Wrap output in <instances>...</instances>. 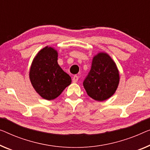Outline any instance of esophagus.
Masks as SVG:
<instances>
[{
	"mask_svg": "<svg viewBox=\"0 0 150 150\" xmlns=\"http://www.w3.org/2000/svg\"><path fill=\"white\" fill-rule=\"evenodd\" d=\"M78 79H79V77H78L77 75H74L73 77V83H76L78 81Z\"/></svg>",
	"mask_w": 150,
	"mask_h": 150,
	"instance_id": "34e87169",
	"label": "esophagus"
}]
</instances>
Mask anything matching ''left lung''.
I'll list each match as a JSON object with an SVG mask.
<instances>
[{
	"mask_svg": "<svg viewBox=\"0 0 150 150\" xmlns=\"http://www.w3.org/2000/svg\"><path fill=\"white\" fill-rule=\"evenodd\" d=\"M119 79L115 62L108 54L100 52L93 57L91 70L83 85L89 97L101 102L115 93Z\"/></svg>",
	"mask_w": 150,
	"mask_h": 150,
	"instance_id": "left-lung-1",
	"label": "left lung"
}]
</instances>
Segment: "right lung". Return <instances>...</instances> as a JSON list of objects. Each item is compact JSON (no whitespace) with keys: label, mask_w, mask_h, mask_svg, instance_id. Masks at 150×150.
I'll list each match as a JSON object with an SVG mask.
<instances>
[{"label":"right lung","mask_w":150,"mask_h":150,"mask_svg":"<svg viewBox=\"0 0 150 150\" xmlns=\"http://www.w3.org/2000/svg\"><path fill=\"white\" fill-rule=\"evenodd\" d=\"M58 52L52 47L46 46L33 59L30 71L32 85L44 99L57 98L71 83V78L57 62Z\"/></svg>","instance_id":"obj_1"}]
</instances>
